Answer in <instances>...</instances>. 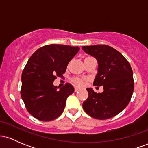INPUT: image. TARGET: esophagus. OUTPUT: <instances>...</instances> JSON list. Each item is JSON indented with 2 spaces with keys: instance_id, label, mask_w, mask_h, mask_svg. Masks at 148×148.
<instances>
[{
  "instance_id": "34e87169",
  "label": "esophagus",
  "mask_w": 148,
  "mask_h": 148,
  "mask_svg": "<svg viewBox=\"0 0 148 148\" xmlns=\"http://www.w3.org/2000/svg\"><path fill=\"white\" fill-rule=\"evenodd\" d=\"M79 90H81V88H78V87L74 88V91H75V92H78Z\"/></svg>"
}]
</instances>
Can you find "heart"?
<instances>
[{
  "instance_id": "obj_1",
  "label": "heart",
  "mask_w": 148,
  "mask_h": 148,
  "mask_svg": "<svg viewBox=\"0 0 148 148\" xmlns=\"http://www.w3.org/2000/svg\"><path fill=\"white\" fill-rule=\"evenodd\" d=\"M85 80L86 79H83V78H74V79H73L72 81L74 84L78 85V86H82L84 84Z\"/></svg>"
}]
</instances>
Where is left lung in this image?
<instances>
[{"label":"left lung","instance_id":"obj_1","mask_svg":"<svg viewBox=\"0 0 148 148\" xmlns=\"http://www.w3.org/2000/svg\"><path fill=\"white\" fill-rule=\"evenodd\" d=\"M98 62L93 85L103 86V92H95L88 88V99L83 103L86 113L98 120L111 118L123 111L134 92L133 72L130 62L116 49L108 45L82 47Z\"/></svg>","mask_w":148,"mask_h":148}]
</instances>
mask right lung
Masks as SVG:
<instances>
[{
    "label": "right lung",
    "instance_id": "add662e5",
    "mask_svg": "<svg viewBox=\"0 0 148 148\" xmlns=\"http://www.w3.org/2000/svg\"><path fill=\"white\" fill-rule=\"evenodd\" d=\"M79 50L78 47L50 45L37 49L30 56L22 72L21 96L34 118L51 121L62 114L67 98L74 88L66 84L58 90L53 81L57 76H62Z\"/></svg>",
    "mask_w": 148,
    "mask_h": 148
}]
</instances>
